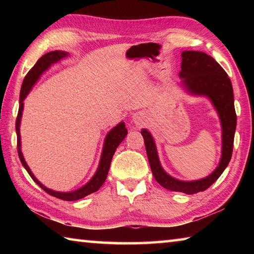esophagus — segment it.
<instances>
[{
	"label": "esophagus",
	"instance_id": "obj_1",
	"mask_svg": "<svg viewBox=\"0 0 254 254\" xmlns=\"http://www.w3.org/2000/svg\"><path fill=\"white\" fill-rule=\"evenodd\" d=\"M134 122H135L136 124H140L141 122H142V120H141V119H140V117H139V118H137V117H136V118L134 119Z\"/></svg>",
	"mask_w": 254,
	"mask_h": 254
}]
</instances>
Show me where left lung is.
Returning <instances> with one entry per match:
<instances>
[{"mask_svg": "<svg viewBox=\"0 0 254 254\" xmlns=\"http://www.w3.org/2000/svg\"><path fill=\"white\" fill-rule=\"evenodd\" d=\"M182 71L179 72L183 85L195 95L207 96L216 109L222 124V157L217 168L206 178L183 182L175 179L162 169L158 158L152 135L145 128L141 134L144 139L145 149L154 179L166 189L191 195L204 191L216 182L229 165L233 151L236 113L234 109L233 87L225 70L216 60L201 51H184L182 54Z\"/></svg>", "mask_w": 254, "mask_h": 254, "instance_id": "obj_1", "label": "left lung"}]
</instances>
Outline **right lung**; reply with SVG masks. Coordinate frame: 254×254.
Listing matches in <instances>:
<instances>
[{
    "mask_svg": "<svg viewBox=\"0 0 254 254\" xmlns=\"http://www.w3.org/2000/svg\"><path fill=\"white\" fill-rule=\"evenodd\" d=\"M68 54L65 53V51H50V53L46 54L42 56V57L38 60L31 69L29 70L27 76L24 77L22 87H21V93H20V105H19V112H18V117H16V122H15V130H16V136H18V153H19V158L21 162H22L23 167L25 170L28 171V174L31 176V178L36 182L39 186L44 189L46 192H48L49 195L57 197L59 199L63 200H68V201H72V200H77L80 198H84L85 196H87L92 192H95L96 190L101 188V186L104 184L105 179L107 177V174H109V169L111 166V161L112 158L114 156V152L117 148L119 147V144L122 142L124 137L127 134V130L126 127V124L123 122L119 123L117 127L112 128V130L107 133V135L105 137V142H104V147H103V151H102V156H101V161L100 165H98L97 171L95 175L93 176V178L89 180V182L77 190L70 191V192H60V191H55L51 190V189L45 187L39 180H38L36 177H34L33 174L31 173V170L25 162L23 154L21 152V140H20V122H21V117H22V111H23V100L29 94V92L31 91L33 84L39 79V77L41 76L42 72L45 70L48 69V68L53 65V64L59 62L60 59L67 57Z\"/></svg>",
    "mask_w": 254,
    "mask_h": 254,
    "instance_id": "right-lung-1",
    "label": "right lung"
}]
</instances>
